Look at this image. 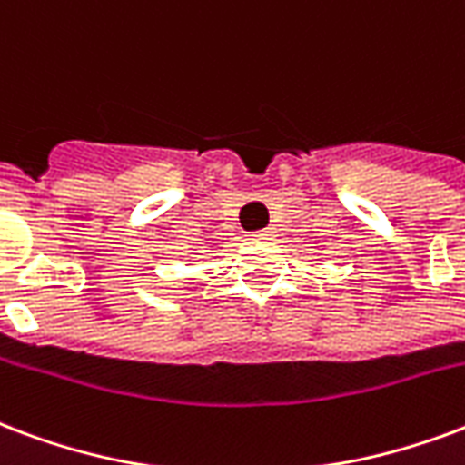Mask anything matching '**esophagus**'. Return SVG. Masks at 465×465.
I'll use <instances>...</instances> for the list:
<instances>
[{
    "instance_id": "34e87169",
    "label": "esophagus",
    "mask_w": 465,
    "mask_h": 465,
    "mask_svg": "<svg viewBox=\"0 0 465 465\" xmlns=\"http://www.w3.org/2000/svg\"><path fill=\"white\" fill-rule=\"evenodd\" d=\"M253 239H271V232H256V233H251Z\"/></svg>"
}]
</instances>
